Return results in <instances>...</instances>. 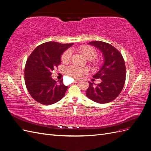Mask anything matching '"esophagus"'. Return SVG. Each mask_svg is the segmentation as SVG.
I'll use <instances>...</instances> for the list:
<instances>
[{
  "mask_svg": "<svg viewBox=\"0 0 151 151\" xmlns=\"http://www.w3.org/2000/svg\"><path fill=\"white\" fill-rule=\"evenodd\" d=\"M79 81V80H78V79H76V80L74 81V83H78Z\"/></svg>",
  "mask_w": 151,
  "mask_h": 151,
  "instance_id": "1",
  "label": "esophagus"
}]
</instances>
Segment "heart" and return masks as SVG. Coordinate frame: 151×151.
Wrapping results in <instances>:
<instances>
[{
  "label": "heart",
  "mask_w": 151,
  "mask_h": 151,
  "mask_svg": "<svg viewBox=\"0 0 151 151\" xmlns=\"http://www.w3.org/2000/svg\"><path fill=\"white\" fill-rule=\"evenodd\" d=\"M77 50L81 52L83 55L88 60H93L97 55V52L94 48L89 46V45H82L77 48ZM72 52L70 50H68L62 54L61 57V60L63 63H68L70 60ZM98 61L94 60L92 62V64L93 65H98ZM87 70L84 68H79L75 66H70L65 68V73L72 78L77 79L80 77L82 74H84Z\"/></svg>",
  "instance_id": "obj_1"
}]
</instances>
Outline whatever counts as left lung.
Segmentation results:
<instances>
[{"label": "left lung", "mask_w": 151, "mask_h": 151, "mask_svg": "<svg viewBox=\"0 0 151 151\" xmlns=\"http://www.w3.org/2000/svg\"><path fill=\"white\" fill-rule=\"evenodd\" d=\"M99 49L104 58L103 64L93 76L94 79H101L96 84L89 82L86 96L93 101L101 104L112 101L120 94L124 86L126 68L124 59L118 50L110 44L94 41L88 43Z\"/></svg>", "instance_id": "8db88e82"}]
</instances>
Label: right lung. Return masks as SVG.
Returning a JSON list of instances; mask_svg holds the SVG:
<instances>
[{"instance_id": "add662e5", "label": "right lung", "mask_w": 151, "mask_h": 151, "mask_svg": "<svg viewBox=\"0 0 151 151\" xmlns=\"http://www.w3.org/2000/svg\"><path fill=\"white\" fill-rule=\"evenodd\" d=\"M74 43L55 42L44 43L36 47L26 61L24 79L26 88L35 101L44 105L58 102L68 88L63 80L58 83L51 77L54 68L60 64L61 55Z\"/></svg>"}]
</instances>
